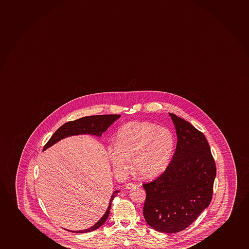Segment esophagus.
<instances>
[{"mask_svg":"<svg viewBox=\"0 0 249 249\" xmlns=\"http://www.w3.org/2000/svg\"><path fill=\"white\" fill-rule=\"evenodd\" d=\"M137 184H135L134 183H127V185H126V189H134V188H136L137 187Z\"/></svg>","mask_w":249,"mask_h":249,"instance_id":"obj_1","label":"esophagus"}]
</instances>
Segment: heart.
Returning a JSON list of instances; mask_svg holds the SVG:
<instances>
[{
    "label": "heart",
    "mask_w": 249,
    "mask_h": 249,
    "mask_svg": "<svg viewBox=\"0 0 249 249\" xmlns=\"http://www.w3.org/2000/svg\"><path fill=\"white\" fill-rule=\"evenodd\" d=\"M175 147V136L169 129L148 121H135L119 129L117 141L110 142L107 151L115 171H129L133 158L136 174L151 179L165 171Z\"/></svg>",
    "instance_id": "obj_1"
}]
</instances>
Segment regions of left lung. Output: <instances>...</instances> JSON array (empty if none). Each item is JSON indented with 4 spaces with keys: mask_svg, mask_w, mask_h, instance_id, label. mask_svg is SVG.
<instances>
[{
    "mask_svg": "<svg viewBox=\"0 0 249 249\" xmlns=\"http://www.w3.org/2000/svg\"><path fill=\"white\" fill-rule=\"evenodd\" d=\"M169 115L176 129L177 146L165 171L143 184V214L156 231L175 233L188 228L209 205L216 165L203 133L175 114Z\"/></svg>",
    "mask_w": 249,
    "mask_h": 249,
    "instance_id": "8db88e82",
    "label": "left lung"
}]
</instances>
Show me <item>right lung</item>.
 Instances as JSON below:
<instances>
[{
  "instance_id": "obj_1",
  "label": "right lung",
  "mask_w": 249,
  "mask_h": 249,
  "mask_svg": "<svg viewBox=\"0 0 249 249\" xmlns=\"http://www.w3.org/2000/svg\"><path fill=\"white\" fill-rule=\"evenodd\" d=\"M120 117V114H101V115L86 116V117L80 118L73 121H69L67 123L64 124L63 125L60 126V128L54 132V135H52L48 142L46 143V145L44 146L43 150L53 145L54 143H57L58 141H60L64 138L71 136V135L89 134V135H95L100 137L102 135V133L106 132L109 126ZM119 192L120 191H114L113 193L109 200V207L106 209L105 214L102 216L100 220L98 221L97 223L94 224V226L88 229L79 230V231H71L67 229L66 230L71 232H75V233H84V232L94 231L99 229L100 226H102L109 217L112 201L117 196Z\"/></svg>"
}]
</instances>
